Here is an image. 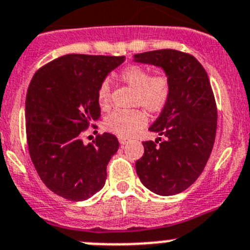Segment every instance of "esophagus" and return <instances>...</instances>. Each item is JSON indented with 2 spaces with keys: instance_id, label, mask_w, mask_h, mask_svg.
<instances>
[{
  "instance_id": "esophagus-1",
  "label": "esophagus",
  "mask_w": 250,
  "mask_h": 250,
  "mask_svg": "<svg viewBox=\"0 0 250 250\" xmlns=\"http://www.w3.org/2000/svg\"><path fill=\"white\" fill-rule=\"evenodd\" d=\"M120 143H121V146H125V144L128 143V139L122 138V137H121V138H120Z\"/></svg>"
}]
</instances>
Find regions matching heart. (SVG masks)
Returning a JSON list of instances; mask_svg holds the SVG:
<instances>
[{"label": "heart", "instance_id": "b5f03b06", "mask_svg": "<svg viewBox=\"0 0 250 250\" xmlns=\"http://www.w3.org/2000/svg\"><path fill=\"white\" fill-rule=\"evenodd\" d=\"M123 83L134 88L133 106H143L151 113H160L169 104L171 96V83L164 74L151 75L146 67L141 65H127L118 74ZM97 102L102 109H107L111 104V83L102 81L97 90ZM146 113L143 109L116 111L107 114L104 118V128L118 137H130L146 125Z\"/></svg>", "mask_w": 250, "mask_h": 250}]
</instances>
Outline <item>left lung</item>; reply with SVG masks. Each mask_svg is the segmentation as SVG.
Segmentation results:
<instances>
[{
    "instance_id": "obj_1",
    "label": "left lung",
    "mask_w": 250,
    "mask_h": 250,
    "mask_svg": "<svg viewBox=\"0 0 250 250\" xmlns=\"http://www.w3.org/2000/svg\"><path fill=\"white\" fill-rule=\"evenodd\" d=\"M134 62L162 67L171 83L169 104L149 128L163 139L143 142L137 175L151 192L176 195L197 180L213 148L217 107L211 83L199 60L183 51H146Z\"/></svg>"
}]
</instances>
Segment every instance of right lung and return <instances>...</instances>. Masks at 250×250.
<instances>
[{
  "mask_svg": "<svg viewBox=\"0 0 250 250\" xmlns=\"http://www.w3.org/2000/svg\"><path fill=\"white\" fill-rule=\"evenodd\" d=\"M125 59L67 54L41 67L29 83L25 130L30 159L46 188L70 201L90 199L106 183L117 138L104 133L88 144L81 138L101 116L99 86Z\"/></svg>",
  "mask_w": 250,
  "mask_h": 250,
  "instance_id": "add662e5",
  "label": "right lung"
}]
</instances>
